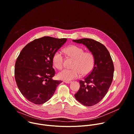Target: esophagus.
I'll return each mask as SVG.
<instances>
[{"mask_svg":"<svg viewBox=\"0 0 134 134\" xmlns=\"http://www.w3.org/2000/svg\"><path fill=\"white\" fill-rule=\"evenodd\" d=\"M64 82L65 83H67V84H69V83H70L71 82V81H64Z\"/></svg>","mask_w":134,"mask_h":134,"instance_id":"1","label":"esophagus"}]
</instances>
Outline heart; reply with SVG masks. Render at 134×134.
Listing matches in <instances>:
<instances>
[{
    "mask_svg": "<svg viewBox=\"0 0 134 134\" xmlns=\"http://www.w3.org/2000/svg\"><path fill=\"white\" fill-rule=\"evenodd\" d=\"M66 53L75 59L72 69H64L58 74V77L65 81H69L90 74L94 66V57L91 52H84V49L77 46H71L65 50ZM53 63L59 69L63 68L64 57L60 51H57L53 57Z\"/></svg>",
    "mask_w": 134,
    "mask_h": 134,
    "instance_id": "b5f03b06",
    "label": "heart"
}]
</instances>
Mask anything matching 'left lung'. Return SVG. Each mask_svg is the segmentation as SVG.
I'll return each instance as SVG.
<instances>
[{
	"label": "left lung",
	"instance_id": "obj_1",
	"mask_svg": "<svg viewBox=\"0 0 134 134\" xmlns=\"http://www.w3.org/2000/svg\"><path fill=\"white\" fill-rule=\"evenodd\" d=\"M72 41L85 45L94 57L93 70L83 81H80V88L74 95L75 99L83 105L92 106L101 101L112 83L113 62L109 52L100 42L87 38Z\"/></svg>",
	"mask_w": 134,
	"mask_h": 134
}]
</instances>
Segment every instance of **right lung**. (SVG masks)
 Segmentation results:
<instances>
[{
    "mask_svg": "<svg viewBox=\"0 0 134 134\" xmlns=\"http://www.w3.org/2000/svg\"><path fill=\"white\" fill-rule=\"evenodd\" d=\"M67 39L44 36L34 40L22 50L15 65V79L23 96L35 104L48 101L62 82L53 80L54 53Z\"/></svg>",
    "mask_w": 134,
    "mask_h": 134,
    "instance_id": "right-lung-1",
    "label": "right lung"
}]
</instances>
